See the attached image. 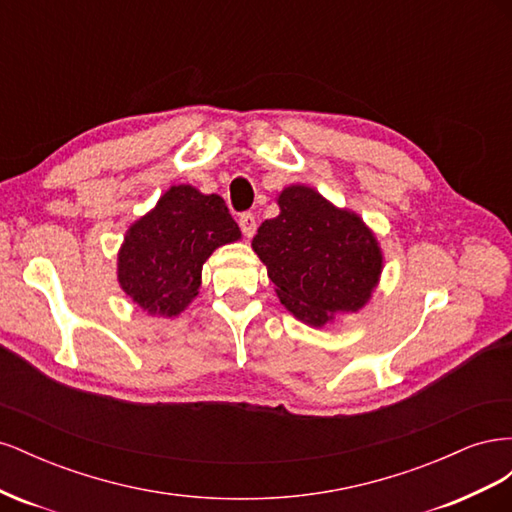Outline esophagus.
I'll return each mask as SVG.
<instances>
[{"label":"esophagus","mask_w":512,"mask_h":512,"mask_svg":"<svg viewBox=\"0 0 512 512\" xmlns=\"http://www.w3.org/2000/svg\"><path fill=\"white\" fill-rule=\"evenodd\" d=\"M239 226H241V232L243 235L250 239V237H254V232H256V218H254V213H243L241 218H239Z\"/></svg>","instance_id":"obj_1"}]
</instances>
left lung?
Wrapping results in <instances>:
<instances>
[{"label": "left lung", "instance_id": "obj_1", "mask_svg": "<svg viewBox=\"0 0 512 512\" xmlns=\"http://www.w3.org/2000/svg\"><path fill=\"white\" fill-rule=\"evenodd\" d=\"M275 200L280 215L260 224L252 250L280 303L316 329L363 309L384 269L376 232L359 213L335 207L303 183L288 185Z\"/></svg>", "mask_w": 512, "mask_h": 512}]
</instances>
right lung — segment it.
<instances>
[{
  "instance_id": "obj_1",
  "label": "right lung",
  "mask_w": 512,
  "mask_h": 512,
  "mask_svg": "<svg viewBox=\"0 0 512 512\" xmlns=\"http://www.w3.org/2000/svg\"><path fill=\"white\" fill-rule=\"evenodd\" d=\"M239 239L222 196L203 194L190 183L170 185L156 207L126 230L117 282L149 316L177 318L198 297L209 256Z\"/></svg>"
}]
</instances>
